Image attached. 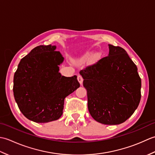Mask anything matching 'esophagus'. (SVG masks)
Returning <instances> with one entry per match:
<instances>
[{"instance_id": "obj_1", "label": "esophagus", "mask_w": 155, "mask_h": 155, "mask_svg": "<svg viewBox=\"0 0 155 155\" xmlns=\"http://www.w3.org/2000/svg\"><path fill=\"white\" fill-rule=\"evenodd\" d=\"M77 79L78 81V82H79V83L81 84V85H83V78L82 77L81 75H78V77H77Z\"/></svg>"}]
</instances>
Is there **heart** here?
I'll list each match as a JSON object with an SVG mask.
<instances>
[{
	"label": "heart",
	"instance_id": "heart-1",
	"mask_svg": "<svg viewBox=\"0 0 155 155\" xmlns=\"http://www.w3.org/2000/svg\"><path fill=\"white\" fill-rule=\"evenodd\" d=\"M88 56H89V54H88L87 55V57H88ZM101 57V53H99V52H96V53L94 54V55L93 56V58L94 61H97L98 59H100Z\"/></svg>",
	"mask_w": 155,
	"mask_h": 155
}]
</instances>
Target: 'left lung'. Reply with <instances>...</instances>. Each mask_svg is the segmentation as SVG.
I'll return each instance as SVG.
<instances>
[{
  "instance_id": "8db88e82",
  "label": "left lung",
  "mask_w": 155,
  "mask_h": 155,
  "mask_svg": "<svg viewBox=\"0 0 155 155\" xmlns=\"http://www.w3.org/2000/svg\"><path fill=\"white\" fill-rule=\"evenodd\" d=\"M108 56L80 71L87 91L88 111L104 124L126 121L139 106L141 79L124 48L108 45Z\"/></svg>"
}]
</instances>
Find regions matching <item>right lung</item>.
Returning <instances> with one entry per match:
<instances>
[{
	"label": "right lung",
	"mask_w": 155,
	"mask_h": 155,
	"mask_svg": "<svg viewBox=\"0 0 155 155\" xmlns=\"http://www.w3.org/2000/svg\"><path fill=\"white\" fill-rule=\"evenodd\" d=\"M56 48L35 47L21 59L14 75L16 103L23 115L35 123L58 119L64 98L80 87L77 76L66 77L58 72L64 57Z\"/></svg>",
	"instance_id": "add662e5"
}]
</instances>
